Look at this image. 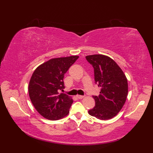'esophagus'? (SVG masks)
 I'll list each match as a JSON object with an SVG mask.
<instances>
[{"label": "esophagus", "instance_id": "obj_1", "mask_svg": "<svg viewBox=\"0 0 153 153\" xmlns=\"http://www.w3.org/2000/svg\"><path fill=\"white\" fill-rule=\"evenodd\" d=\"M76 97H77V99H82L83 98L84 96H82V95H77Z\"/></svg>", "mask_w": 153, "mask_h": 153}]
</instances>
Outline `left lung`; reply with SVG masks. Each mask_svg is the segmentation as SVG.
I'll list each match as a JSON object with an SVG mask.
<instances>
[{
	"label": "left lung",
	"instance_id": "8db88e82",
	"mask_svg": "<svg viewBox=\"0 0 153 153\" xmlns=\"http://www.w3.org/2000/svg\"><path fill=\"white\" fill-rule=\"evenodd\" d=\"M94 68L95 83L100 87L99 96H93L95 106L89 114L106 120L114 118L121 110L128 93V79L116 62L105 55L94 54L86 57Z\"/></svg>",
	"mask_w": 153,
	"mask_h": 153
}]
</instances>
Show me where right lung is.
<instances>
[{
    "label": "right lung",
    "mask_w": 153,
    "mask_h": 153,
    "mask_svg": "<svg viewBox=\"0 0 153 153\" xmlns=\"http://www.w3.org/2000/svg\"><path fill=\"white\" fill-rule=\"evenodd\" d=\"M79 58H53L38 66L29 83V95L35 108L44 118L57 120L67 116L73 102L70 97L60 93L64 88V74Z\"/></svg>",
    "instance_id": "obj_1"
}]
</instances>
